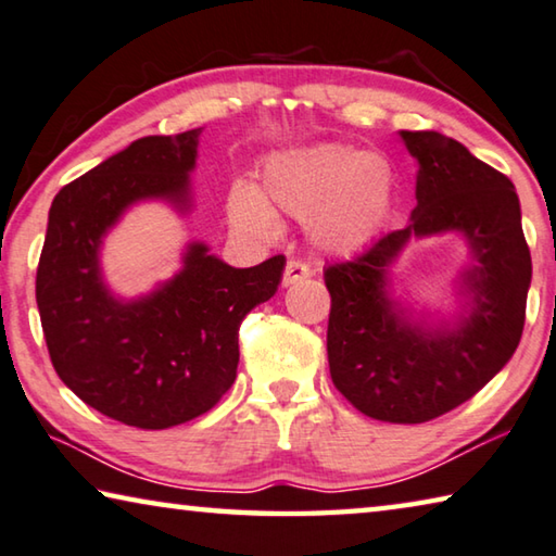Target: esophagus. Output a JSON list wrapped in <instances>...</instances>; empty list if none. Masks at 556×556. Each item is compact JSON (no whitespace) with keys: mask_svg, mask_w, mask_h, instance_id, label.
I'll list each match as a JSON object with an SVG mask.
<instances>
[{"mask_svg":"<svg viewBox=\"0 0 556 556\" xmlns=\"http://www.w3.org/2000/svg\"><path fill=\"white\" fill-rule=\"evenodd\" d=\"M307 276H311V268H307V263L290 258L286 263V270H283V286H295V283H300V280H305Z\"/></svg>","mask_w":556,"mask_h":556,"instance_id":"34e87169","label":"esophagus"}]
</instances>
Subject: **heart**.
Instances as JSON below:
<instances>
[{"mask_svg": "<svg viewBox=\"0 0 556 556\" xmlns=\"http://www.w3.org/2000/svg\"><path fill=\"white\" fill-rule=\"evenodd\" d=\"M394 197V169L375 152L350 144L276 154L263 172V194L236 185L226 202L239 231L270 236L278 229L273 208L311 216L315 243L327 251H352L379 231Z\"/></svg>", "mask_w": 556, "mask_h": 556, "instance_id": "heart-1", "label": "heart"}]
</instances>
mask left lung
Masks as SVG:
<instances>
[{
  "mask_svg": "<svg viewBox=\"0 0 556 556\" xmlns=\"http://www.w3.org/2000/svg\"><path fill=\"white\" fill-rule=\"evenodd\" d=\"M418 162L416 208L350 261L325 268L332 384L364 416L424 424L478 394L522 338L532 258L520 199L503 172L433 130H402ZM460 230L477 263L464 274L456 324H412L388 295V266L408 238Z\"/></svg>",
  "mask_w": 556,
  "mask_h": 556,
  "instance_id": "left-lung-1",
  "label": "left lung"
}]
</instances>
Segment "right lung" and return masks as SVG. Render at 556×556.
<instances>
[{"label": "right lung", "instance_id": "add662e5", "mask_svg": "<svg viewBox=\"0 0 556 556\" xmlns=\"http://www.w3.org/2000/svg\"><path fill=\"white\" fill-rule=\"evenodd\" d=\"M202 127L150 135L73 179L49 208L36 305L53 369L96 412L138 429H169L206 414L231 389L239 327L283 278L286 258L233 268L189 243L185 268L150 295L115 298L100 245L127 206L165 199L192 206L189 172Z\"/></svg>", "mask_w": 556, "mask_h": 556}]
</instances>
